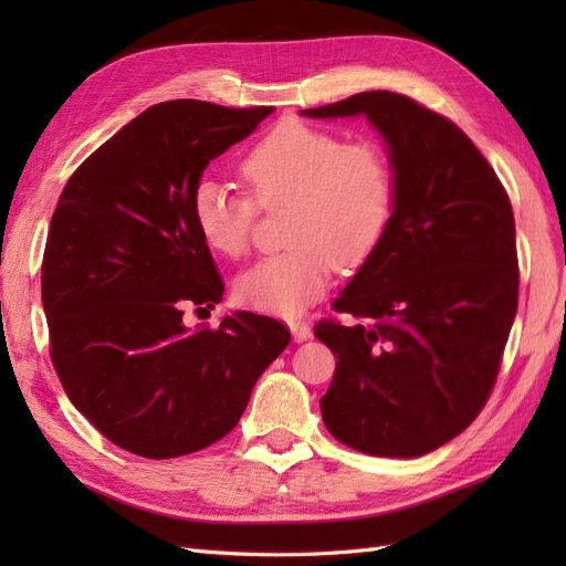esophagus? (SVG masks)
<instances>
[{"label": "esophagus", "mask_w": 566, "mask_h": 566, "mask_svg": "<svg viewBox=\"0 0 566 566\" xmlns=\"http://www.w3.org/2000/svg\"><path fill=\"white\" fill-rule=\"evenodd\" d=\"M290 331H292L296 343H304V340L311 338V326H308V323H304V321H292L290 323Z\"/></svg>", "instance_id": "1"}]
</instances>
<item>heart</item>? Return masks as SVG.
I'll use <instances>...</instances> for the list:
<instances>
[{
	"mask_svg": "<svg viewBox=\"0 0 566 566\" xmlns=\"http://www.w3.org/2000/svg\"><path fill=\"white\" fill-rule=\"evenodd\" d=\"M240 175L250 197L219 179H201L191 221L216 255L240 258L250 248L255 203L290 207L284 243L292 245L238 276L235 296L248 308L298 316L326 292L335 264L359 268L394 213V170L375 140L343 143L314 126L284 122L252 146Z\"/></svg>",
	"mask_w": 566,
	"mask_h": 566,
	"instance_id": "1",
	"label": "heart"
}]
</instances>
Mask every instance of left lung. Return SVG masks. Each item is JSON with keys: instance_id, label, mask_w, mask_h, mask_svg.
<instances>
[{"instance_id": "1", "label": "left lung", "mask_w": 566, "mask_h": 566, "mask_svg": "<svg viewBox=\"0 0 566 566\" xmlns=\"http://www.w3.org/2000/svg\"><path fill=\"white\" fill-rule=\"evenodd\" d=\"M302 116H365L396 185L387 233L333 302L357 323L314 328L338 359L323 423L365 454H428L494 389L518 311L509 195L460 128L403 94L363 92Z\"/></svg>"}]
</instances>
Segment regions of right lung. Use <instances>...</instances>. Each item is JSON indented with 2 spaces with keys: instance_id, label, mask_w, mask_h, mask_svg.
<instances>
[{
  "instance_id": "obj_1",
  "label": "right lung",
  "mask_w": 566,
  "mask_h": 566,
  "mask_svg": "<svg viewBox=\"0 0 566 566\" xmlns=\"http://www.w3.org/2000/svg\"><path fill=\"white\" fill-rule=\"evenodd\" d=\"M270 114L155 104L77 167L51 219L41 298L53 367L106 440L148 460L228 436L292 340L280 321L250 311L223 316L216 331L182 321L187 306L207 311L223 296L191 221L195 187Z\"/></svg>"
}]
</instances>
